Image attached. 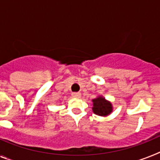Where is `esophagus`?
<instances>
[{"mask_svg":"<svg viewBox=\"0 0 160 160\" xmlns=\"http://www.w3.org/2000/svg\"><path fill=\"white\" fill-rule=\"evenodd\" d=\"M72 96L75 97V98H78V97L81 96V93L80 92H72Z\"/></svg>","mask_w":160,"mask_h":160,"instance_id":"esophagus-1","label":"esophagus"}]
</instances>
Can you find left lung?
Segmentation results:
<instances>
[{
	"label": "left lung",
	"mask_w": 160,
	"mask_h": 160,
	"mask_svg": "<svg viewBox=\"0 0 160 160\" xmlns=\"http://www.w3.org/2000/svg\"><path fill=\"white\" fill-rule=\"evenodd\" d=\"M92 102H93L92 111L96 115L105 117L109 115L113 112L112 103L107 101L103 96H99L96 98L93 99Z\"/></svg>",
	"instance_id": "obj_1"
}]
</instances>
